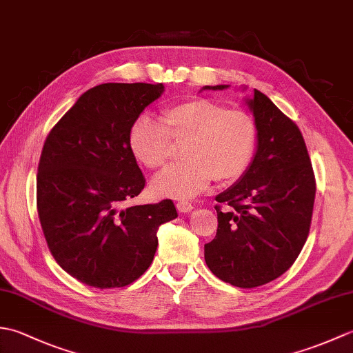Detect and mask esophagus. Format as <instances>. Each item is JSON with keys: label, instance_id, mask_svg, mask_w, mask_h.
Wrapping results in <instances>:
<instances>
[{"label": "esophagus", "instance_id": "34e87169", "mask_svg": "<svg viewBox=\"0 0 353 353\" xmlns=\"http://www.w3.org/2000/svg\"><path fill=\"white\" fill-rule=\"evenodd\" d=\"M177 211L179 212H182V214H185V212H191L192 209H194V206L190 203V201H177Z\"/></svg>", "mask_w": 353, "mask_h": 353}]
</instances>
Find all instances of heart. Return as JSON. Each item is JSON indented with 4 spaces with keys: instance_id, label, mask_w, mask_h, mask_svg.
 Wrapping results in <instances>:
<instances>
[{
    "instance_id": "obj_1",
    "label": "heart",
    "mask_w": 353,
    "mask_h": 353,
    "mask_svg": "<svg viewBox=\"0 0 353 353\" xmlns=\"http://www.w3.org/2000/svg\"><path fill=\"white\" fill-rule=\"evenodd\" d=\"M174 141H186L188 161L154 176L152 190L159 197L191 199L208 188L212 179L228 183L245 174L258 145V127L243 109H228L209 99L171 104L162 123L150 115L134 119L129 147L148 168H161L172 154Z\"/></svg>"
}]
</instances>
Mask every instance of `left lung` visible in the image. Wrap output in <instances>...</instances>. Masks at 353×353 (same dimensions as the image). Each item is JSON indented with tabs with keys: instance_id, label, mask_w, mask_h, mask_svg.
<instances>
[{
	"instance_id": "1",
	"label": "left lung",
	"mask_w": 353,
	"mask_h": 353,
	"mask_svg": "<svg viewBox=\"0 0 353 353\" xmlns=\"http://www.w3.org/2000/svg\"><path fill=\"white\" fill-rule=\"evenodd\" d=\"M245 104L258 127L256 153L245 174L215 197L230 208L215 206L219 229L205 244V261L219 279L254 288L283 274L301 253L310 234L316 177L299 127L258 89Z\"/></svg>"
}]
</instances>
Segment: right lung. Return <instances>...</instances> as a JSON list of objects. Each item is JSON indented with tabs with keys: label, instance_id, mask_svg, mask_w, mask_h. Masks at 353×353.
<instances>
[{
	"label": "right lung",
	"instance_id": "1",
	"mask_svg": "<svg viewBox=\"0 0 353 353\" xmlns=\"http://www.w3.org/2000/svg\"><path fill=\"white\" fill-rule=\"evenodd\" d=\"M163 91L162 83L95 86L43 144L36 182L43 235L57 264L89 287L137 281L153 262L157 229L177 216L171 200L121 208L145 186L129 130Z\"/></svg>",
	"mask_w": 353,
	"mask_h": 353
}]
</instances>
